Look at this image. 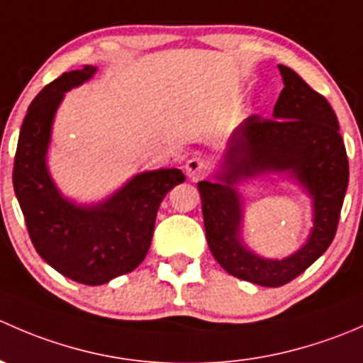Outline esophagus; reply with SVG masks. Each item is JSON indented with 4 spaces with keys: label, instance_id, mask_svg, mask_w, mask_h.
I'll return each instance as SVG.
<instances>
[{
    "label": "esophagus",
    "instance_id": "34e87169",
    "mask_svg": "<svg viewBox=\"0 0 363 363\" xmlns=\"http://www.w3.org/2000/svg\"><path fill=\"white\" fill-rule=\"evenodd\" d=\"M184 170H186V175H188V179H191V181H199V179H202L205 175L207 164H205V161L202 158H189L186 161Z\"/></svg>",
    "mask_w": 363,
    "mask_h": 363
}]
</instances>
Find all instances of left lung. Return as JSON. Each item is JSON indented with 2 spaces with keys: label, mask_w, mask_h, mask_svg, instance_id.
<instances>
[{
  "label": "left lung",
  "mask_w": 363,
  "mask_h": 363,
  "mask_svg": "<svg viewBox=\"0 0 363 363\" xmlns=\"http://www.w3.org/2000/svg\"><path fill=\"white\" fill-rule=\"evenodd\" d=\"M283 91L272 119L251 116L228 138L214 181L199 182L205 237L216 262L239 279L267 288L290 283L332 244L347 189L346 147L327 98L279 65ZM279 174L313 202V228L300 250L277 260L252 252L242 237L243 199L236 186Z\"/></svg>",
  "instance_id": "obj_1"
}]
</instances>
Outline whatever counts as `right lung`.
Masks as SVG:
<instances>
[{
  "instance_id": "obj_1",
  "label": "right lung",
  "mask_w": 363,
  "mask_h": 363,
  "mask_svg": "<svg viewBox=\"0 0 363 363\" xmlns=\"http://www.w3.org/2000/svg\"><path fill=\"white\" fill-rule=\"evenodd\" d=\"M84 67L63 73L29 105L13 163V189L36 252L68 279L98 286L131 272L151 247L161 200L184 182L179 168L140 172L96 203L69 200L47 167L52 124L65 93L96 73Z\"/></svg>"
}]
</instances>
